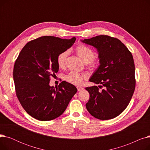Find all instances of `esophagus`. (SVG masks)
Instances as JSON below:
<instances>
[{"instance_id":"esophagus-1","label":"esophagus","mask_w":150,"mask_h":150,"mask_svg":"<svg viewBox=\"0 0 150 150\" xmlns=\"http://www.w3.org/2000/svg\"><path fill=\"white\" fill-rule=\"evenodd\" d=\"M77 89H78V91H83V89H84V88H81V87H77Z\"/></svg>"}]
</instances>
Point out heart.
<instances>
[{"label":"heart","instance_id":"heart-1","mask_svg":"<svg viewBox=\"0 0 150 150\" xmlns=\"http://www.w3.org/2000/svg\"><path fill=\"white\" fill-rule=\"evenodd\" d=\"M75 52L86 64L89 63L92 66H95L96 65V63L93 61L96 58V53L90 47L83 44L79 45L76 47ZM68 55V51H64L58 55L57 62L59 67H65ZM86 78L87 76L85 74L72 72L65 76V80L70 84L78 86L81 84L84 80L86 79Z\"/></svg>","mask_w":150,"mask_h":150}]
</instances>
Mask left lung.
<instances>
[{
	"mask_svg": "<svg viewBox=\"0 0 150 150\" xmlns=\"http://www.w3.org/2000/svg\"><path fill=\"white\" fill-rule=\"evenodd\" d=\"M96 47L100 65L89 80L100 84L87 87L88 112L100 120L112 119L127 108L136 87L135 66L131 52L117 38L100 35L82 41Z\"/></svg>",
	"mask_w": 150,
	"mask_h": 150,
	"instance_id": "8db88e82",
	"label": "left lung"
}]
</instances>
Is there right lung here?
Instances as JSON below:
<instances>
[{
    "label": "right lung",
    "instance_id": "add662e5",
    "mask_svg": "<svg viewBox=\"0 0 150 150\" xmlns=\"http://www.w3.org/2000/svg\"><path fill=\"white\" fill-rule=\"evenodd\" d=\"M76 40L45 36L27 42L15 61L13 79L16 96L22 108L32 117L49 121L64 112L77 92L73 84L61 82L49 85L50 77L58 72V55Z\"/></svg>",
    "mask_w": 150,
    "mask_h": 150
}]
</instances>
